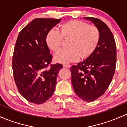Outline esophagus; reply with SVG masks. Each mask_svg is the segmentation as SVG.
Segmentation results:
<instances>
[{
    "instance_id": "1",
    "label": "esophagus",
    "mask_w": 127,
    "mask_h": 127,
    "mask_svg": "<svg viewBox=\"0 0 127 127\" xmlns=\"http://www.w3.org/2000/svg\"><path fill=\"white\" fill-rule=\"evenodd\" d=\"M70 67H71V65L70 64H63V67L70 68Z\"/></svg>"
}]
</instances>
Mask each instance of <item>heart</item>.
Masks as SVG:
<instances>
[{
	"instance_id": "b5f03b06",
	"label": "heart",
	"mask_w": 127,
	"mask_h": 127,
	"mask_svg": "<svg viewBox=\"0 0 127 127\" xmlns=\"http://www.w3.org/2000/svg\"><path fill=\"white\" fill-rule=\"evenodd\" d=\"M63 38L70 39L67 49L60 51L54 59L61 63H69L84 59L94 51L98 44L100 32L98 27L79 20L65 23L60 27V31L52 29L46 36V43L49 48L57 52L62 48Z\"/></svg>"
}]
</instances>
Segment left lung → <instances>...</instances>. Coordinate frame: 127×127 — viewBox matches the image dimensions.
<instances>
[{"label": "left lung", "mask_w": 127, "mask_h": 127, "mask_svg": "<svg viewBox=\"0 0 127 127\" xmlns=\"http://www.w3.org/2000/svg\"><path fill=\"white\" fill-rule=\"evenodd\" d=\"M98 27V44L85 60L70 68L72 83L77 95L85 101L97 100L105 93L115 72L116 48L111 30L100 19L85 17Z\"/></svg>", "instance_id": "1"}]
</instances>
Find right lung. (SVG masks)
Here are the masks:
<instances>
[{
	"label": "right lung",
	"mask_w": 127,
	"mask_h": 127,
	"mask_svg": "<svg viewBox=\"0 0 127 127\" xmlns=\"http://www.w3.org/2000/svg\"><path fill=\"white\" fill-rule=\"evenodd\" d=\"M60 19L36 18L19 33L12 57L14 81L26 100L45 103L54 92L58 73L63 65L51 64L52 56L46 36Z\"/></svg>",
	"instance_id": "1"
}]
</instances>
